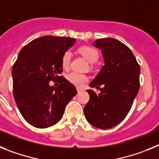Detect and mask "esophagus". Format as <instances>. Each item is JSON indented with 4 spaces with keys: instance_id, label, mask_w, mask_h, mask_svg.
<instances>
[{
    "instance_id": "34e87169",
    "label": "esophagus",
    "mask_w": 159,
    "mask_h": 159,
    "mask_svg": "<svg viewBox=\"0 0 159 159\" xmlns=\"http://www.w3.org/2000/svg\"><path fill=\"white\" fill-rule=\"evenodd\" d=\"M77 90H78V93H80V92L82 91V89H81V88H77Z\"/></svg>"
}]
</instances>
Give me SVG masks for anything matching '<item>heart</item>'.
<instances>
[{"instance_id": "1", "label": "heart", "mask_w": 159, "mask_h": 159, "mask_svg": "<svg viewBox=\"0 0 159 159\" xmlns=\"http://www.w3.org/2000/svg\"><path fill=\"white\" fill-rule=\"evenodd\" d=\"M79 52L85 57V59L90 63H93L98 61L99 57L98 51L91 46H81L79 49ZM71 52L69 50L66 51L61 57V66L64 69H67L70 66L71 61ZM66 78L69 81L77 86L83 85L85 82L88 81V77L85 74H79L78 72H70L67 74Z\"/></svg>"}]
</instances>
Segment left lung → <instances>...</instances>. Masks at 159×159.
Returning a JSON list of instances; mask_svg holds the SVG:
<instances>
[{
	"instance_id": "8db88e82",
	"label": "left lung",
	"mask_w": 159,
	"mask_h": 159,
	"mask_svg": "<svg viewBox=\"0 0 159 159\" xmlns=\"http://www.w3.org/2000/svg\"><path fill=\"white\" fill-rule=\"evenodd\" d=\"M105 65L89 84L101 93L88 89L89 102L84 107L85 118L91 125L109 129L119 124L129 113L140 86V66L132 51L114 38L96 40Z\"/></svg>"
}]
</instances>
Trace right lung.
<instances>
[{
	"label": "right lung",
	"mask_w": 159,
	"mask_h": 159,
	"mask_svg": "<svg viewBox=\"0 0 159 159\" xmlns=\"http://www.w3.org/2000/svg\"><path fill=\"white\" fill-rule=\"evenodd\" d=\"M76 39L45 36L33 40L19 53L12 70L13 97L23 118L37 128H47L62 118L66 105L77 94L62 76L61 57ZM60 80L59 85H49Z\"/></svg>",
	"instance_id": "obj_1"
}]
</instances>
